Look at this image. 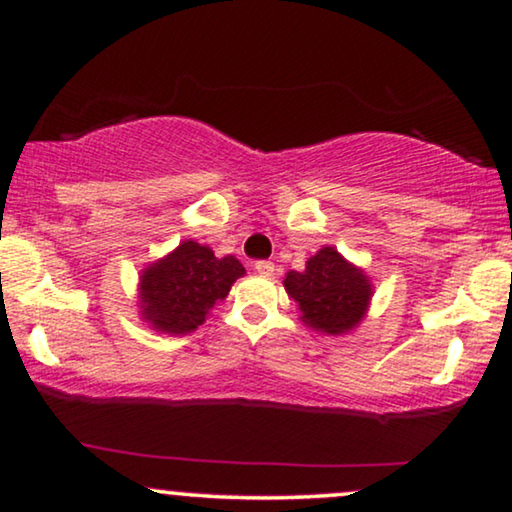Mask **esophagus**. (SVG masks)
I'll return each instance as SVG.
<instances>
[{"label": "esophagus", "instance_id": "1", "mask_svg": "<svg viewBox=\"0 0 512 512\" xmlns=\"http://www.w3.org/2000/svg\"><path fill=\"white\" fill-rule=\"evenodd\" d=\"M256 272L258 275H263V277H270L272 272H275V263H270V261H256Z\"/></svg>", "mask_w": 512, "mask_h": 512}]
</instances>
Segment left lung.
<instances>
[{
	"instance_id": "obj_1",
	"label": "left lung",
	"mask_w": 512,
	"mask_h": 512,
	"mask_svg": "<svg viewBox=\"0 0 512 512\" xmlns=\"http://www.w3.org/2000/svg\"><path fill=\"white\" fill-rule=\"evenodd\" d=\"M284 289L296 300L307 326L328 335L349 333L366 317L373 284L338 249L324 247L305 263L303 272H286Z\"/></svg>"
}]
</instances>
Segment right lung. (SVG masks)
Segmentation results:
<instances>
[{
  "mask_svg": "<svg viewBox=\"0 0 512 512\" xmlns=\"http://www.w3.org/2000/svg\"><path fill=\"white\" fill-rule=\"evenodd\" d=\"M244 265L235 256L216 258L207 244L181 242L172 254L146 265L139 277L142 319L156 331L184 335L205 321L207 312L228 296Z\"/></svg>",
  "mask_w": 512,
  "mask_h": 512,
  "instance_id": "add662e5",
  "label": "right lung"
}]
</instances>
